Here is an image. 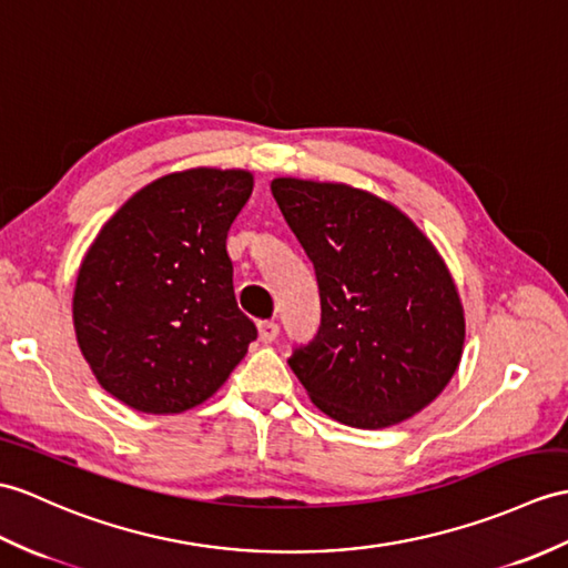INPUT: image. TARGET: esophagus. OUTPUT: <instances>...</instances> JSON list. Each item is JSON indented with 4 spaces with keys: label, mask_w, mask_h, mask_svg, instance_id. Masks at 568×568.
<instances>
[{
    "label": "esophagus",
    "mask_w": 568,
    "mask_h": 568,
    "mask_svg": "<svg viewBox=\"0 0 568 568\" xmlns=\"http://www.w3.org/2000/svg\"><path fill=\"white\" fill-rule=\"evenodd\" d=\"M281 334V326L275 322H261L258 324V338L263 341V344H273L275 338H278Z\"/></svg>",
    "instance_id": "34e87169"
}]
</instances>
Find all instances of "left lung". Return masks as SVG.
<instances>
[{"mask_svg":"<svg viewBox=\"0 0 568 568\" xmlns=\"http://www.w3.org/2000/svg\"><path fill=\"white\" fill-rule=\"evenodd\" d=\"M290 230L314 263L320 332L287 365L326 416L387 428L453 379L465 310L438 248L399 207L348 183L273 179Z\"/></svg>","mask_w":568,"mask_h":568,"instance_id":"left-lung-1","label":"left lung"}]
</instances>
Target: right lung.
<instances>
[{"label":"right lung","instance_id":"add662e5","mask_svg":"<svg viewBox=\"0 0 568 568\" xmlns=\"http://www.w3.org/2000/svg\"><path fill=\"white\" fill-rule=\"evenodd\" d=\"M252 171L197 166L140 189L79 266L72 320L99 385L142 414H181L224 385L256 326L236 307L227 232Z\"/></svg>","mask_w":568,"mask_h":568}]
</instances>
